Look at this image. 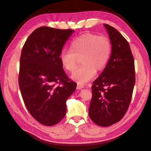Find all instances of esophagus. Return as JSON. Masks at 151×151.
<instances>
[{
	"label": "esophagus",
	"mask_w": 151,
	"mask_h": 151,
	"mask_svg": "<svg viewBox=\"0 0 151 151\" xmlns=\"http://www.w3.org/2000/svg\"><path fill=\"white\" fill-rule=\"evenodd\" d=\"M84 88V85H81V84H77V86H76V88L77 89H82Z\"/></svg>",
	"instance_id": "obj_1"
}]
</instances>
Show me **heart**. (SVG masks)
Segmentation results:
<instances>
[{"instance_id":"1","label":"heart","mask_w":151,"mask_h":151,"mask_svg":"<svg viewBox=\"0 0 151 151\" xmlns=\"http://www.w3.org/2000/svg\"><path fill=\"white\" fill-rule=\"evenodd\" d=\"M112 43L106 36L85 33L75 38L70 45V50H61L59 59L63 67L68 71L75 69L77 57L83 64L75 70L71 78L79 84L90 81L96 70H103L111 57Z\"/></svg>"}]
</instances>
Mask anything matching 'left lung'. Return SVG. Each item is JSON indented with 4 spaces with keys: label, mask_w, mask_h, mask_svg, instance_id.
Segmentation results:
<instances>
[{
    "label": "left lung",
    "mask_w": 151,
    "mask_h": 151,
    "mask_svg": "<svg viewBox=\"0 0 151 151\" xmlns=\"http://www.w3.org/2000/svg\"><path fill=\"white\" fill-rule=\"evenodd\" d=\"M112 43L108 63L92 86L88 114L94 123L109 127L122 119L135 84L134 58L129 42L114 27L104 24Z\"/></svg>",
    "instance_id": "left-lung-1"
}]
</instances>
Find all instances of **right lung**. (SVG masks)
<instances>
[{
    "label": "right lung",
    "instance_id": "right-lung-1",
    "mask_svg": "<svg viewBox=\"0 0 151 151\" xmlns=\"http://www.w3.org/2000/svg\"><path fill=\"white\" fill-rule=\"evenodd\" d=\"M74 30L42 27L28 37L20 59L19 87L33 118L52 126L65 117L66 102L76 87L66 76L59 59Z\"/></svg>",
    "mask_w": 151,
    "mask_h": 151
}]
</instances>
